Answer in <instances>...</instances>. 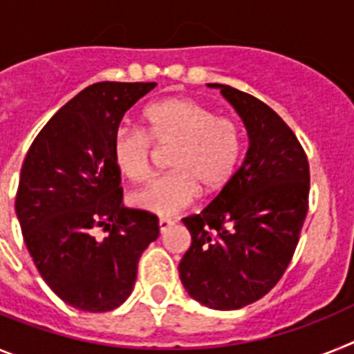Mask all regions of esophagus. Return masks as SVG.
I'll use <instances>...</instances> for the list:
<instances>
[{
    "label": "esophagus",
    "instance_id": "obj_1",
    "mask_svg": "<svg viewBox=\"0 0 354 354\" xmlns=\"http://www.w3.org/2000/svg\"><path fill=\"white\" fill-rule=\"evenodd\" d=\"M173 221L171 219H167V217H162V219L158 221V226H160V233H165L167 232L169 228H171V226H173Z\"/></svg>",
    "mask_w": 354,
    "mask_h": 354
}]
</instances>
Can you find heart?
Here are the masks:
<instances>
[{
    "label": "heart",
    "instance_id": "1",
    "mask_svg": "<svg viewBox=\"0 0 354 354\" xmlns=\"http://www.w3.org/2000/svg\"><path fill=\"white\" fill-rule=\"evenodd\" d=\"M144 133L119 128L112 137V160L126 180L140 183L151 176L153 147L169 149L171 173L149 181L131 194L133 207L156 215H173L194 201L201 187L221 192L235 176L244 131L232 118L190 97H167L146 106Z\"/></svg>",
    "mask_w": 354,
    "mask_h": 354
}]
</instances>
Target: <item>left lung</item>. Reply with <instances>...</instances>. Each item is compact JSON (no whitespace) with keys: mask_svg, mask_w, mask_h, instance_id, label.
I'll use <instances>...</instances> for the list:
<instances>
[{"mask_svg":"<svg viewBox=\"0 0 354 354\" xmlns=\"http://www.w3.org/2000/svg\"><path fill=\"white\" fill-rule=\"evenodd\" d=\"M221 88L241 115L250 147L235 176L201 214L183 217L192 244L181 283L201 305L236 310L263 297L290 263L308 212V158L274 110L248 92Z\"/></svg>","mask_w":354,"mask_h":354,"instance_id":"8db88e82","label":"left lung"}]
</instances>
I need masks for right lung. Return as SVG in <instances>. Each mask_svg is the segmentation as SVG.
<instances>
[{
	"mask_svg": "<svg viewBox=\"0 0 354 354\" xmlns=\"http://www.w3.org/2000/svg\"><path fill=\"white\" fill-rule=\"evenodd\" d=\"M151 84L88 85L39 131L21 167L15 214L48 287L84 312H110L133 290L137 263L158 239V217L122 205L112 137ZM109 232L97 239L93 230Z\"/></svg>",
	"mask_w": 354,
	"mask_h": 354,
	"instance_id": "right-lung-1",
	"label": "right lung"
}]
</instances>
